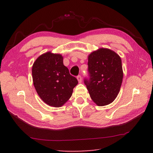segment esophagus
Masks as SVG:
<instances>
[{"label": "esophagus", "mask_w": 153, "mask_h": 153, "mask_svg": "<svg viewBox=\"0 0 153 153\" xmlns=\"http://www.w3.org/2000/svg\"><path fill=\"white\" fill-rule=\"evenodd\" d=\"M77 80H78V82H79V83H81V82H82V77H81V76H79H79H77Z\"/></svg>", "instance_id": "esophagus-1"}]
</instances>
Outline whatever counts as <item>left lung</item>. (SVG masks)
<instances>
[{
    "label": "left lung",
    "mask_w": 153,
    "mask_h": 153,
    "mask_svg": "<svg viewBox=\"0 0 153 153\" xmlns=\"http://www.w3.org/2000/svg\"><path fill=\"white\" fill-rule=\"evenodd\" d=\"M88 77L84 79L91 98L99 106L113 102L120 91L123 70L119 55L100 48L88 56Z\"/></svg>",
    "instance_id": "8db88e82"
}]
</instances>
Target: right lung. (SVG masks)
I'll return each instance as SVG.
<instances>
[{"instance_id": "obj_1", "label": "right lung", "mask_w": 153, "mask_h": 153, "mask_svg": "<svg viewBox=\"0 0 153 153\" xmlns=\"http://www.w3.org/2000/svg\"><path fill=\"white\" fill-rule=\"evenodd\" d=\"M33 85L37 94L48 105L62 106L78 83L63 64V57L51 52L41 55L32 67Z\"/></svg>"}]
</instances>
